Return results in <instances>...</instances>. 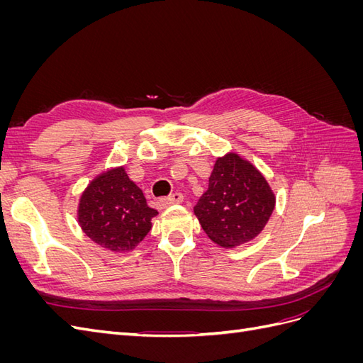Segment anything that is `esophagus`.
<instances>
[{"mask_svg":"<svg viewBox=\"0 0 363 363\" xmlns=\"http://www.w3.org/2000/svg\"><path fill=\"white\" fill-rule=\"evenodd\" d=\"M182 201H183V195H182L180 192H175V194L167 196V199L157 200V206H159L160 208H164V207H169V206H172V204H180Z\"/></svg>","mask_w":363,"mask_h":363,"instance_id":"esophagus-1","label":"esophagus"}]
</instances>
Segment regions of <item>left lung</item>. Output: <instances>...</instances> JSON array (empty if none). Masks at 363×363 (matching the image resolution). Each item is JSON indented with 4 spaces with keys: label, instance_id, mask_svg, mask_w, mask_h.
I'll use <instances>...</instances> for the list:
<instances>
[{
    "label": "left lung",
    "instance_id": "left-lung-1",
    "mask_svg": "<svg viewBox=\"0 0 363 363\" xmlns=\"http://www.w3.org/2000/svg\"><path fill=\"white\" fill-rule=\"evenodd\" d=\"M276 206L265 177L235 152L215 162L208 188L194 213L215 244L233 248L255 239Z\"/></svg>",
    "mask_w": 363,
    "mask_h": 363
}]
</instances>
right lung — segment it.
<instances>
[{"instance_id": "1", "label": "right lung", "mask_w": 363, "mask_h": 363, "mask_svg": "<svg viewBox=\"0 0 363 363\" xmlns=\"http://www.w3.org/2000/svg\"><path fill=\"white\" fill-rule=\"evenodd\" d=\"M156 215L124 167L98 175L79 204V223L86 236L116 252L133 250L148 235Z\"/></svg>"}]
</instances>
